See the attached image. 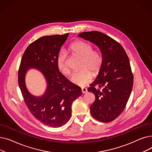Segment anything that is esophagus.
Masks as SVG:
<instances>
[{"label":"esophagus","mask_w":152,"mask_h":152,"mask_svg":"<svg viewBox=\"0 0 152 152\" xmlns=\"http://www.w3.org/2000/svg\"><path fill=\"white\" fill-rule=\"evenodd\" d=\"M81 92L83 94H85L87 92V89L86 88H82L81 89Z\"/></svg>","instance_id":"esophagus-1"}]
</instances>
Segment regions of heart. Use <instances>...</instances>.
Returning a JSON list of instances; mask_svg holds the SVG:
<instances>
[{
    "instance_id": "1",
    "label": "heart",
    "mask_w": 152,
    "mask_h": 152,
    "mask_svg": "<svg viewBox=\"0 0 152 152\" xmlns=\"http://www.w3.org/2000/svg\"><path fill=\"white\" fill-rule=\"evenodd\" d=\"M69 49L75 55L82 58L81 71L72 74L70 81L78 86L84 87L91 83L93 74H97L101 69L103 63L102 54L97 50H92V47L89 43L82 41H77L72 43ZM58 69L64 75L69 74V69L66 63V54L61 52L57 58Z\"/></svg>"
}]
</instances>
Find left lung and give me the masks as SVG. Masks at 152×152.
Returning a JSON list of instances; mask_svg holds the SVG:
<instances>
[{"instance_id":"8db88e82","label":"left lung","mask_w":152,"mask_h":152,"mask_svg":"<svg viewBox=\"0 0 152 152\" xmlns=\"http://www.w3.org/2000/svg\"><path fill=\"white\" fill-rule=\"evenodd\" d=\"M78 37L96 45L103 58L98 76L88 89L95 96L91 113L101 122L112 121L123 112L132 89L129 58L120 44L101 32H84ZM96 85L99 88H95Z\"/></svg>"}]
</instances>
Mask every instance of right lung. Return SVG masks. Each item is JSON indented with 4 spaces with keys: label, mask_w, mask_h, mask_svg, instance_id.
I'll return each instance as SVG.
<instances>
[{
    "label": "right lung",
    "mask_w": 152,
    "mask_h": 152,
    "mask_svg": "<svg viewBox=\"0 0 152 152\" xmlns=\"http://www.w3.org/2000/svg\"><path fill=\"white\" fill-rule=\"evenodd\" d=\"M68 35L45 36L36 40L24 52L18 71V85L29 111L38 121L52 127H61L69 121L73 102L82 94L81 89L69 83L57 66V58ZM31 69L41 72L46 81L41 96H35L27 89L25 77Z\"/></svg>",
    "instance_id": "1"
}]
</instances>
